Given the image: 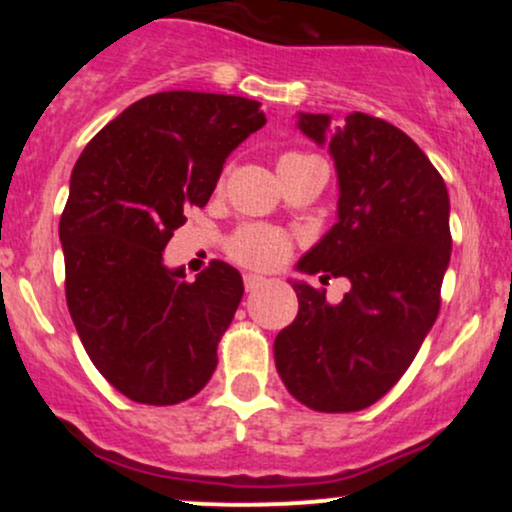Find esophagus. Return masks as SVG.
I'll return each instance as SVG.
<instances>
[{"label":"esophagus","instance_id":"esophagus-1","mask_svg":"<svg viewBox=\"0 0 512 512\" xmlns=\"http://www.w3.org/2000/svg\"><path fill=\"white\" fill-rule=\"evenodd\" d=\"M243 284L248 291H255V289H260V286L267 284V279H264V276H257V274H245Z\"/></svg>","mask_w":512,"mask_h":512}]
</instances>
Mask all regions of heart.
I'll return each instance as SVG.
<instances>
[{
  "instance_id": "1",
  "label": "heart",
  "mask_w": 512,
  "mask_h": 512,
  "mask_svg": "<svg viewBox=\"0 0 512 512\" xmlns=\"http://www.w3.org/2000/svg\"><path fill=\"white\" fill-rule=\"evenodd\" d=\"M298 158H308V156L289 154L281 158L279 166L281 163L298 161ZM228 250H231L233 260L245 264V267L269 269V267H276L279 262H284V257L289 255V240H286L284 233L274 231V228L269 226H245L231 238Z\"/></svg>"
}]
</instances>
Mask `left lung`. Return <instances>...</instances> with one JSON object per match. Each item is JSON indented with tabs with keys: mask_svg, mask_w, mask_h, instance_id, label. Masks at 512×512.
Wrapping results in <instances>:
<instances>
[{
	"mask_svg": "<svg viewBox=\"0 0 512 512\" xmlns=\"http://www.w3.org/2000/svg\"><path fill=\"white\" fill-rule=\"evenodd\" d=\"M337 170V223L298 260L303 274L346 276L349 293L291 281L298 315L274 339L286 390L315 411L366 409L411 366L440 310L450 264L448 187L402 129L366 113H298Z\"/></svg>",
	"mask_w": 512,
	"mask_h": 512,
	"instance_id": "8db88e82",
	"label": "left lung"
}]
</instances>
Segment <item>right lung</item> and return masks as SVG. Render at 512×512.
Listing matches in <instances>:
<instances>
[{
    "label": "right lung",
    "instance_id": "obj_1",
    "mask_svg": "<svg viewBox=\"0 0 512 512\" xmlns=\"http://www.w3.org/2000/svg\"><path fill=\"white\" fill-rule=\"evenodd\" d=\"M264 122L248 98L163 91L122 110L76 161L60 219L67 305L93 366L134 402H185L216 370L243 276L214 260L185 281L163 250Z\"/></svg>",
    "mask_w": 512,
    "mask_h": 512
}]
</instances>
